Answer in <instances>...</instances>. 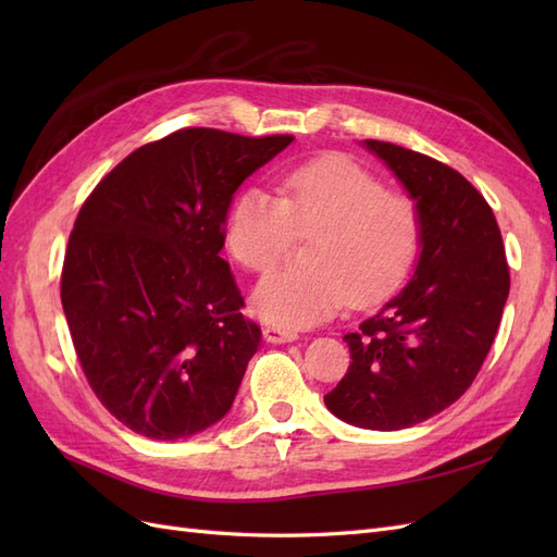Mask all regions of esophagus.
<instances>
[{"label": "esophagus", "mask_w": 557, "mask_h": 557, "mask_svg": "<svg viewBox=\"0 0 557 557\" xmlns=\"http://www.w3.org/2000/svg\"><path fill=\"white\" fill-rule=\"evenodd\" d=\"M264 339L269 344H290L297 339V332L295 330H285V327H276V325H269L262 330Z\"/></svg>", "instance_id": "esophagus-1"}]
</instances>
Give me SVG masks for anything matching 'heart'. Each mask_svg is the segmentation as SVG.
Returning <instances> with one entry per match:
<instances>
[{
  "instance_id": "b5f03b06",
  "label": "heart",
  "mask_w": 557,
  "mask_h": 557,
  "mask_svg": "<svg viewBox=\"0 0 557 557\" xmlns=\"http://www.w3.org/2000/svg\"><path fill=\"white\" fill-rule=\"evenodd\" d=\"M281 197L248 188L225 221L232 258L250 272L272 269L295 237H309L305 269H278L252 290V309L276 327L325 323L346 301L374 305L407 276L420 244L416 201L344 156H323L281 178Z\"/></svg>"
}]
</instances>
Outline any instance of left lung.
I'll return each instance as SVG.
<instances>
[{
    "instance_id": "obj_1",
    "label": "left lung",
    "mask_w": 557,
    "mask_h": 557,
    "mask_svg": "<svg viewBox=\"0 0 557 557\" xmlns=\"http://www.w3.org/2000/svg\"><path fill=\"white\" fill-rule=\"evenodd\" d=\"M420 213L411 281L348 332L346 376L325 407L364 430L423 423L465 395L491 350L509 297V264L493 209L462 174L416 150L367 139Z\"/></svg>"
}]
</instances>
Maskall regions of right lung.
<instances>
[{"instance_id":"1","label":"right lung","mask_w":557,"mask_h":557,"mask_svg":"<svg viewBox=\"0 0 557 557\" xmlns=\"http://www.w3.org/2000/svg\"><path fill=\"white\" fill-rule=\"evenodd\" d=\"M293 139L185 127L129 153L81 207L62 309L83 374L132 432L188 440L230 411L262 332L221 258L227 211Z\"/></svg>"}]
</instances>
